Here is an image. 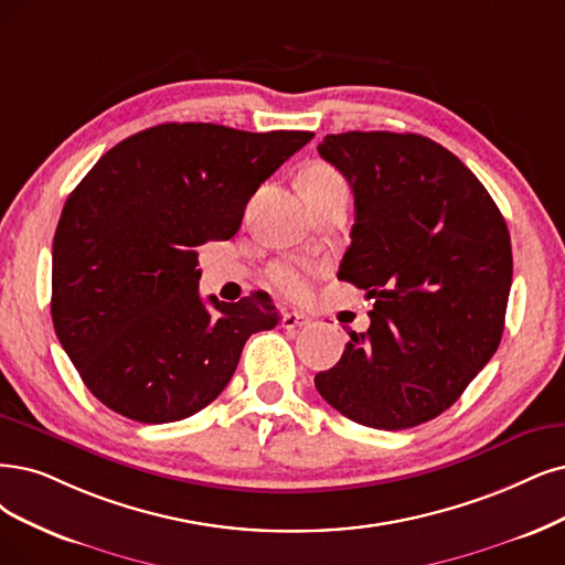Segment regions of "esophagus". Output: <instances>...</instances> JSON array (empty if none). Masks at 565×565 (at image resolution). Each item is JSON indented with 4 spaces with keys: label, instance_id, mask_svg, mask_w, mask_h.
<instances>
[{
    "label": "esophagus",
    "instance_id": "obj_1",
    "mask_svg": "<svg viewBox=\"0 0 565 565\" xmlns=\"http://www.w3.org/2000/svg\"><path fill=\"white\" fill-rule=\"evenodd\" d=\"M309 323H311V317L302 315V311H284V317H281V326H284L286 330L305 328V326H309Z\"/></svg>",
    "mask_w": 565,
    "mask_h": 565
}]
</instances>
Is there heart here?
Instances as JSON below:
<instances>
[{
  "instance_id": "heart-1",
  "label": "heart",
  "mask_w": 565,
  "mask_h": 565,
  "mask_svg": "<svg viewBox=\"0 0 565 565\" xmlns=\"http://www.w3.org/2000/svg\"><path fill=\"white\" fill-rule=\"evenodd\" d=\"M347 191L344 179L328 164H317L302 179V193H332ZM317 269L307 263H279L269 269V279L284 296L288 298H305L309 294L311 279Z\"/></svg>"
}]
</instances>
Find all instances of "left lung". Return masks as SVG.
I'll use <instances>...</instances> for the list:
<instances>
[{"instance_id": "8db88e82", "label": "left lung", "mask_w": 565, "mask_h": 565, "mask_svg": "<svg viewBox=\"0 0 565 565\" xmlns=\"http://www.w3.org/2000/svg\"><path fill=\"white\" fill-rule=\"evenodd\" d=\"M356 204L338 279L374 300L317 391L347 419L403 430L449 409L495 353L512 286L508 223L487 188L422 135H326Z\"/></svg>"}]
</instances>
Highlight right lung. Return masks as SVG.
<instances>
[{
    "label": "right lung",
    "mask_w": 565,
    "mask_h": 565,
    "mask_svg": "<svg viewBox=\"0 0 565 565\" xmlns=\"http://www.w3.org/2000/svg\"><path fill=\"white\" fill-rule=\"evenodd\" d=\"M315 132L162 122L83 177L53 237L55 335L109 409L170 424L218 398L246 340L279 323L258 290L200 298L198 248L230 239L260 183Z\"/></svg>",
    "instance_id": "1"
}]
</instances>
